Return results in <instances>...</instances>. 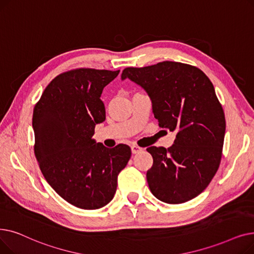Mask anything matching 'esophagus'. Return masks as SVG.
<instances>
[{
  "label": "esophagus",
  "instance_id": "1",
  "mask_svg": "<svg viewBox=\"0 0 254 254\" xmlns=\"http://www.w3.org/2000/svg\"><path fill=\"white\" fill-rule=\"evenodd\" d=\"M141 150H142V149H141L140 147L135 146V144H133V146H131V152H132V154H136V153L140 152Z\"/></svg>",
  "mask_w": 254,
  "mask_h": 254
}]
</instances>
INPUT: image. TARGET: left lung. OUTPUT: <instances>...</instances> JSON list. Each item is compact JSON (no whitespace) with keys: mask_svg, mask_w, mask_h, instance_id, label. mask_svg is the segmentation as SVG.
<instances>
[{"mask_svg":"<svg viewBox=\"0 0 254 254\" xmlns=\"http://www.w3.org/2000/svg\"><path fill=\"white\" fill-rule=\"evenodd\" d=\"M129 78L147 92L161 128L177 131L168 149L150 147L153 165L147 181L155 197L182 203L207 188L218 170L225 133V118L213 83L191 65L164 61L125 68Z\"/></svg>","mask_w":254,"mask_h":254,"instance_id":"8db88e82","label":"left lung"}]
</instances>
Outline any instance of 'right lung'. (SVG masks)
<instances>
[{"label":"right lung","mask_w":254,"mask_h":254,"mask_svg":"<svg viewBox=\"0 0 254 254\" xmlns=\"http://www.w3.org/2000/svg\"><path fill=\"white\" fill-rule=\"evenodd\" d=\"M119 72H64L34 108V151L40 170L60 196L80 209H99L114 198L118 175L131 156L126 144L108 149L93 138L95 126L105 120L102 91Z\"/></svg>","instance_id":"right-lung-1"}]
</instances>
